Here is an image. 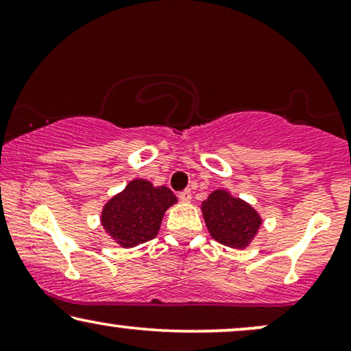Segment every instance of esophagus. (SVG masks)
Segmentation results:
<instances>
[{
	"label": "esophagus",
	"mask_w": 351,
	"mask_h": 351,
	"mask_svg": "<svg viewBox=\"0 0 351 351\" xmlns=\"http://www.w3.org/2000/svg\"><path fill=\"white\" fill-rule=\"evenodd\" d=\"M179 198H180V201H184V203H190V199H191V191H190V190L180 191Z\"/></svg>",
	"instance_id": "34e87169"
}]
</instances>
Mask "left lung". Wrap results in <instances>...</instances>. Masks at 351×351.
Returning <instances> with one entry per match:
<instances>
[{"label":"left lung","mask_w":351,"mask_h":351,"mask_svg":"<svg viewBox=\"0 0 351 351\" xmlns=\"http://www.w3.org/2000/svg\"><path fill=\"white\" fill-rule=\"evenodd\" d=\"M201 210L210 237L233 249L247 247L262 225L257 210L227 190H214L203 201Z\"/></svg>","instance_id":"8db88e82"}]
</instances>
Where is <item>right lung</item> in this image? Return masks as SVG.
<instances>
[{
  "mask_svg": "<svg viewBox=\"0 0 351 351\" xmlns=\"http://www.w3.org/2000/svg\"><path fill=\"white\" fill-rule=\"evenodd\" d=\"M176 203V195L167 186L134 179L105 203L100 222L119 246L134 247L156 237L162 215Z\"/></svg>",
  "mask_w": 351,
  "mask_h": 351,
  "instance_id": "1",
  "label": "right lung"
}]
</instances>
